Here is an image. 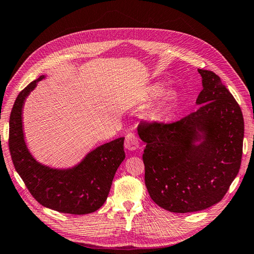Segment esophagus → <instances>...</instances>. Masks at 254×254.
I'll use <instances>...</instances> for the list:
<instances>
[{
	"instance_id": "obj_1",
	"label": "esophagus",
	"mask_w": 254,
	"mask_h": 254,
	"mask_svg": "<svg viewBox=\"0 0 254 254\" xmlns=\"http://www.w3.org/2000/svg\"><path fill=\"white\" fill-rule=\"evenodd\" d=\"M139 146V141H138V137L136 134L132 132L127 133L126 136V140H125V148L128 151H134L137 150Z\"/></svg>"
}]
</instances>
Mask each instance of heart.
Wrapping results in <instances>:
<instances>
[{
  "mask_svg": "<svg viewBox=\"0 0 254 254\" xmlns=\"http://www.w3.org/2000/svg\"><path fill=\"white\" fill-rule=\"evenodd\" d=\"M163 90H164V87H163L161 83L152 84L148 91H146V98L156 99L157 97H160V95L162 94ZM174 100H175V95L172 91L163 94L161 100H160V102H159V105H157V108H156L157 114H163V113H165L174 103Z\"/></svg>",
  "mask_w": 254,
  "mask_h": 254,
  "instance_id": "b5f03b06",
  "label": "heart"
}]
</instances>
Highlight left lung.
I'll list each match as a JSON object with an SVG mask.
<instances>
[{
    "label": "left lung",
    "instance_id": "obj_1",
    "mask_svg": "<svg viewBox=\"0 0 254 254\" xmlns=\"http://www.w3.org/2000/svg\"><path fill=\"white\" fill-rule=\"evenodd\" d=\"M199 109L170 125L141 123L144 180L151 199L174 213L221 201L241 165L245 123L240 106L211 70L198 69Z\"/></svg>",
    "mask_w": 254,
    "mask_h": 254
}]
</instances>
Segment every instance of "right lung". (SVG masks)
Masks as SVG:
<instances>
[{
    "label": "right lung",
    "instance_id": "obj_1",
    "mask_svg": "<svg viewBox=\"0 0 254 254\" xmlns=\"http://www.w3.org/2000/svg\"><path fill=\"white\" fill-rule=\"evenodd\" d=\"M42 75L17 97L9 117V152L15 170L39 203L67 214H89L104 204L117 168L125 160L124 139L118 138L89 151L70 167H51L39 162L25 140L22 111Z\"/></svg>",
    "mask_w": 254,
    "mask_h": 254
}]
</instances>
